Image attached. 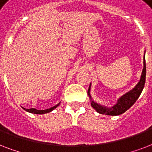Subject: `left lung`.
I'll list each match as a JSON object with an SVG mask.
<instances>
[{
  "label": "left lung",
  "mask_w": 152,
  "mask_h": 152,
  "mask_svg": "<svg viewBox=\"0 0 152 152\" xmlns=\"http://www.w3.org/2000/svg\"><path fill=\"white\" fill-rule=\"evenodd\" d=\"M145 79H146V63H145V58H143V69L142 75H141V78L140 80L139 83L136 86V87L133 89L130 90L129 92L122 96V97L118 100V102L116 103L114 106H113L110 109H106L104 107H102L94 102H91V105L94 109L101 114H106V115H110V116H117V115H121V114L124 113V112L127 111L128 109L132 104L136 102V100L138 99L140 95L143 91L144 84H145ZM89 87L88 89V94L89 95Z\"/></svg>",
  "instance_id": "1"
}]
</instances>
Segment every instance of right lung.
<instances>
[{"label":"right lung","mask_w":152,"mask_h":152,"mask_svg":"<svg viewBox=\"0 0 152 152\" xmlns=\"http://www.w3.org/2000/svg\"><path fill=\"white\" fill-rule=\"evenodd\" d=\"M60 103H58V104H56L55 106L54 107H51L50 109H45V110H38V109H26L25 110L26 111L29 112V113H34V114H44V113H48L49 112L52 111L53 109H55L56 107H58Z\"/></svg>","instance_id":"1"}]
</instances>
